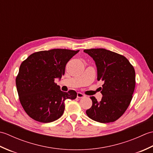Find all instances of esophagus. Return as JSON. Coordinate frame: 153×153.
I'll list each match as a JSON object with an SVG mask.
<instances>
[{"instance_id": "1", "label": "esophagus", "mask_w": 153, "mask_h": 153, "mask_svg": "<svg viewBox=\"0 0 153 153\" xmlns=\"http://www.w3.org/2000/svg\"><path fill=\"white\" fill-rule=\"evenodd\" d=\"M85 97V95H83V94L82 93L78 92V93H77V98L82 99V98H83V97Z\"/></svg>"}]
</instances>
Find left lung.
Listing matches in <instances>:
<instances>
[{
    "label": "left lung",
    "mask_w": 153,
    "mask_h": 153,
    "mask_svg": "<svg viewBox=\"0 0 153 153\" xmlns=\"http://www.w3.org/2000/svg\"><path fill=\"white\" fill-rule=\"evenodd\" d=\"M83 51L95 62L97 80L104 83L100 87L101 100L99 102L95 97H91L93 105L86 110L87 115L100 123L114 122L131 102L135 87L134 68L125 56L105 48Z\"/></svg>",
    "instance_id": "obj_1"
}]
</instances>
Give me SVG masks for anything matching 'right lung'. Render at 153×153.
<instances>
[{"instance_id": "add662e5", "label": "right lung", "mask_w": 153, "mask_h": 153, "mask_svg": "<svg viewBox=\"0 0 153 153\" xmlns=\"http://www.w3.org/2000/svg\"><path fill=\"white\" fill-rule=\"evenodd\" d=\"M78 51L51 49L31 54L22 62L16 78L19 99L27 114L37 122L49 123L63 114L66 99H75L74 90L62 91L54 82L65 73L67 62Z\"/></svg>"}]
</instances>
